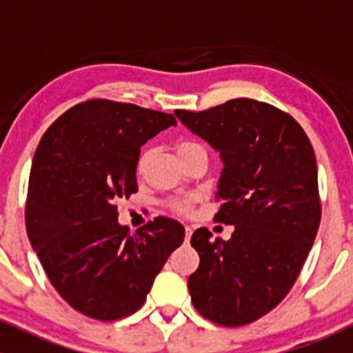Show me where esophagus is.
I'll use <instances>...</instances> for the list:
<instances>
[{"mask_svg": "<svg viewBox=\"0 0 353 353\" xmlns=\"http://www.w3.org/2000/svg\"><path fill=\"white\" fill-rule=\"evenodd\" d=\"M184 229H186V243H190V239H191V234H193V229H191L190 225H186V227H184Z\"/></svg>", "mask_w": 353, "mask_h": 353, "instance_id": "1", "label": "esophagus"}]
</instances>
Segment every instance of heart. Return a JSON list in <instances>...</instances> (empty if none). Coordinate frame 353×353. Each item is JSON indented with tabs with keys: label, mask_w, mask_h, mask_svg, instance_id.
I'll list each match as a JSON object with an SVG mask.
<instances>
[{
	"label": "heart",
	"mask_w": 353,
	"mask_h": 353,
	"mask_svg": "<svg viewBox=\"0 0 353 353\" xmlns=\"http://www.w3.org/2000/svg\"><path fill=\"white\" fill-rule=\"evenodd\" d=\"M198 147H199V145L194 143V141L184 140V141H179V143H177L176 150H177V155L183 157V155H186L188 152L194 150V148H198ZM143 163H145V155H141L140 157V162H138V169H141V167H143ZM170 206H172V208L176 210V212H186L188 203L186 201H174Z\"/></svg>",
	"instance_id": "1"
}]
</instances>
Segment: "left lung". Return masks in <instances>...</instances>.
I'll use <instances>...</instances> for the list:
<instances>
[{
	"label": "left lung",
	"mask_w": 353,
	"mask_h": 353,
	"mask_svg": "<svg viewBox=\"0 0 353 353\" xmlns=\"http://www.w3.org/2000/svg\"><path fill=\"white\" fill-rule=\"evenodd\" d=\"M174 114L219 152L223 205L215 220L234 225L229 241H212L205 227L194 230L199 266L188 279L191 301L216 325H249L283 301L316 239L314 150L294 117L252 99Z\"/></svg>",
	"instance_id": "left-lung-1"
}]
</instances>
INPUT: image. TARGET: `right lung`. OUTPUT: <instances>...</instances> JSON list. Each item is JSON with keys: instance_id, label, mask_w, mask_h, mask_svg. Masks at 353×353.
I'll return each mask as SVG.
<instances>
[{"instance_id": "1", "label": "right lung", "mask_w": 353, "mask_h": 353, "mask_svg": "<svg viewBox=\"0 0 353 353\" xmlns=\"http://www.w3.org/2000/svg\"><path fill=\"white\" fill-rule=\"evenodd\" d=\"M172 114L87 101L49 126L35 150L25 225L46 275L78 312L101 321L133 314L184 241L177 220L157 216L137 232L116 203L137 193L140 148Z\"/></svg>"}]
</instances>
